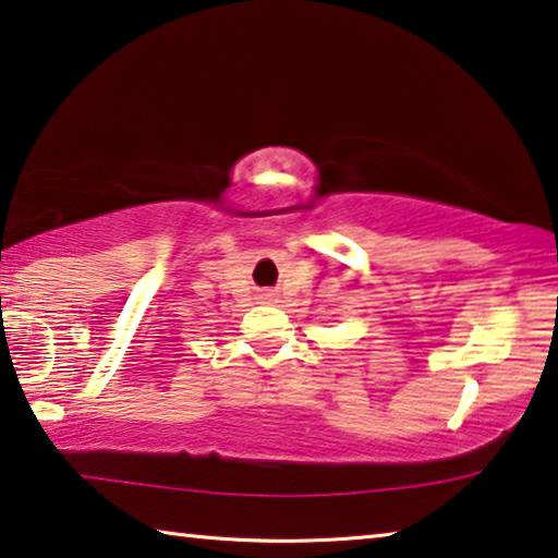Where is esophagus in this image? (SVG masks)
I'll return each mask as SVG.
<instances>
[{"mask_svg":"<svg viewBox=\"0 0 558 558\" xmlns=\"http://www.w3.org/2000/svg\"><path fill=\"white\" fill-rule=\"evenodd\" d=\"M256 299H259L262 304H274V302H277V291L264 289V291H259V294H256Z\"/></svg>","mask_w":558,"mask_h":558,"instance_id":"esophagus-1","label":"esophagus"}]
</instances>
